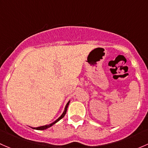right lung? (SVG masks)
<instances>
[{
	"mask_svg": "<svg viewBox=\"0 0 148 148\" xmlns=\"http://www.w3.org/2000/svg\"><path fill=\"white\" fill-rule=\"evenodd\" d=\"M69 103H70V101H68V103H67V104H66V106H65V110H64V112H63V114H62V115H60V116L59 117V118H58V119L56 120V121L53 122V123H52L51 124H50V125H46L40 126V127H34V128H33V129H36V130H45V129L48 128V127H51V126H52V125H54V124H56V123H57V122H58L59 120H61L62 118H63V117L65 116V114H66V112H67V108H68V105H69Z\"/></svg>",
	"mask_w": 148,
	"mask_h": 148,
	"instance_id": "obj_1",
	"label": "right lung"
}]
</instances>
